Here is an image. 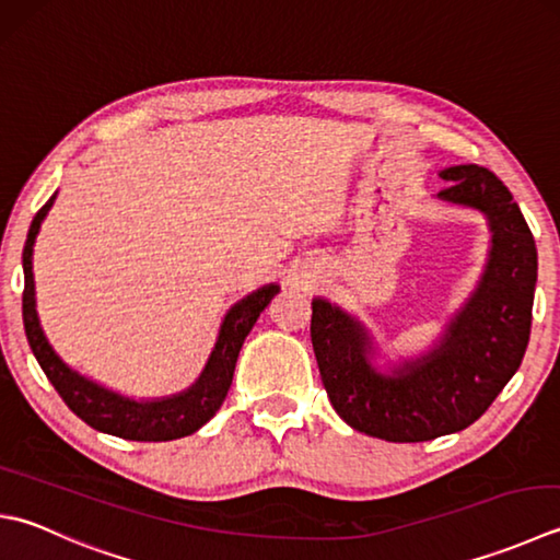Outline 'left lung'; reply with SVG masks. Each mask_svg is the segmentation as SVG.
<instances>
[{
	"mask_svg": "<svg viewBox=\"0 0 560 560\" xmlns=\"http://www.w3.org/2000/svg\"><path fill=\"white\" fill-rule=\"evenodd\" d=\"M440 177L448 186L436 199L483 213L492 245L478 289L432 352L381 374L369 361L366 327L313 299L311 339L327 398L349 427L386 442H430L466 430L508 386L529 345L536 245L520 206L478 164H456Z\"/></svg>",
	"mask_w": 560,
	"mask_h": 560,
	"instance_id": "obj_1",
	"label": "left lung"
}]
</instances>
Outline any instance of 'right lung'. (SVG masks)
I'll return each mask as SVG.
<instances>
[{"label":"right lung","mask_w":560,"mask_h":560,"mask_svg":"<svg viewBox=\"0 0 560 560\" xmlns=\"http://www.w3.org/2000/svg\"><path fill=\"white\" fill-rule=\"evenodd\" d=\"M52 201L55 194L33 218L24 245V327L33 357L38 359L43 374L48 376L55 390L60 393V398L77 418L98 432L133 442H172L179 440V436L194 434L223 405L230 383H233L237 354L243 349L245 337L255 327L259 313L279 293V287L277 283L261 287L228 311L221 332H218V342L211 357H208V364L191 388L158 400L126 398L77 374L74 369L55 354V349L43 335L36 313V289H33V243H36L40 223L50 211Z\"/></svg>","instance_id":"add662e5"}]
</instances>
